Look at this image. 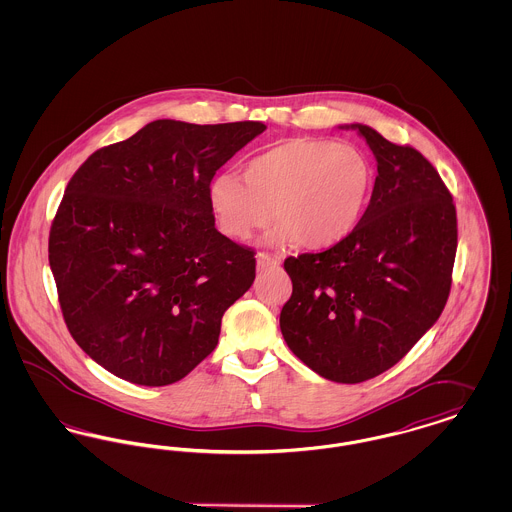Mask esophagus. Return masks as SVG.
<instances>
[{
    "label": "esophagus",
    "mask_w": 512,
    "mask_h": 512,
    "mask_svg": "<svg viewBox=\"0 0 512 512\" xmlns=\"http://www.w3.org/2000/svg\"><path fill=\"white\" fill-rule=\"evenodd\" d=\"M278 265H280V261L276 257L268 255V253H259L257 255V267L259 268H272L278 267Z\"/></svg>",
    "instance_id": "1"
}]
</instances>
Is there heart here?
Listing matches in <instances>:
<instances>
[{
    "instance_id": "obj_1",
    "label": "heart",
    "mask_w": 512,
    "mask_h": 512,
    "mask_svg": "<svg viewBox=\"0 0 512 512\" xmlns=\"http://www.w3.org/2000/svg\"><path fill=\"white\" fill-rule=\"evenodd\" d=\"M372 188L374 169L359 147L301 136L255 155L244 180L228 172L215 176L207 195L220 232L230 240H249L274 217L280 224L272 242L297 240L322 249L355 230Z\"/></svg>"
}]
</instances>
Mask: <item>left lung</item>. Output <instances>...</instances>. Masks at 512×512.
<instances>
[{
    "label": "left lung",
    "mask_w": 512,
    "mask_h": 512,
    "mask_svg": "<svg viewBox=\"0 0 512 512\" xmlns=\"http://www.w3.org/2000/svg\"><path fill=\"white\" fill-rule=\"evenodd\" d=\"M378 176L355 230L320 253L288 257L280 330L322 378L359 384L399 363L438 320L451 290L457 211L432 163L366 124Z\"/></svg>",
    "instance_id": "8db88e82"
}]
</instances>
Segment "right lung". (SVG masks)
I'll return each mask as SVG.
<instances>
[{"label": "right lung", "instance_id": "right-lung-1", "mask_svg": "<svg viewBox=\"0 0 512 512\" xmlns=\"http://www.w3.org/2000/svg\"><path fill=\"white\" fill-rule=\"evenodd\" d=\"M265 128L161 119L74 172L49 267L71 336L111 374L169 386L217 347L224 311L255 280V251L215 228L207 192Z\"/></svg>", "mask_w": 512, "mask_h": 512}]
</instances>
